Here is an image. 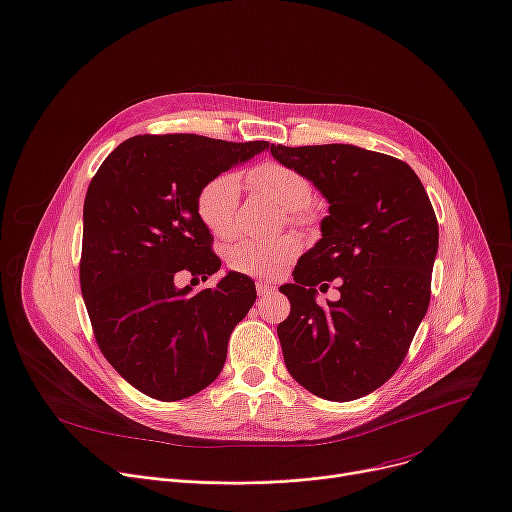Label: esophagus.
Instances as JSON below:
<instances>
[{"mask_svg": "<svg viewBox=\"0 0 512 512\" xmlns=\"http://www.w3.org/2000/svg\"><path fill=\"white\" fill-rule=\"evenodd\" d=\"M255 286H257V294H259V298L269 296L271 292L276 290V286H274V284H271V282H265V280H259Z\"/></svg>", "mask_w": 512, "mask_h": 512, "instance_id": "esophagus-1", "label": "esophagus"}]
</instances>
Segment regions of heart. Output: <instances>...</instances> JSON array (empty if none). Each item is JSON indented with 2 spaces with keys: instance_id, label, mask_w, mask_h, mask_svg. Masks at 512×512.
I'll use <instances>...</instances> for the list:
<instances>
[{
  "instance_id": "1",
  "label": "heart",
  "mask_w": 512,
  "mask_h": 512,
  "mask_svg": "<svg viewBox=\"0 0 512 512\" xmlns=\"http://www.w3.org/2000/svg\"><path fill=\"white\" fill-rule=\"evenodd\" d=\"M247 185L288 210L292 222L304 224L311 220L306 212V203L313 197V183L306 179L300 170L267 160L257 164L247 173ZM238 183L234 175H218L203 185L197 195V214L206 228L218 238H232L238 230ZM300 238L294 234H284L271 241H247L236 243L228 249L226 261L232 271L255 278H274L300 253Z\"/></svg>"
}]
</instances>
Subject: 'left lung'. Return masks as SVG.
Instances as JSON below:
<instances>
[{
	"label": "left lung",
	"instance_id": "obj_1",
	"mask_svg": "<svg viewBox=\"0 0 512 512\" xmlns=\"http://www.w3.org/2000/svg\"><path fill=\"white\" fill-rule=\"evenodd\" d=\"M329 201L323 238L284 284L278 325L288 372L306 391L352 401L387 383L428 311L438 222L428 193L399 158L350 144L271 146ZM337 279L339 301L319 305Z\"/></svg>",
	"mask_w": 512,
	"mask_h": 512
}]
</instances>
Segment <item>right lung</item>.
<instances>
[{
    "label": "right lung",
    "mask_w": 512,
    "mask_h": 512,
    "mask_svg": "<svg viewBox=\"0 0 512 512\" xmlns=\"http://www.w3.org/2000/svg\"><path fill=\"white\" fill-rule=\"evenodd\" d=\"M267 142L195 133L133 135L96 170L84 201L80 286L96 344L138 391L179 401L216 381L228 337L253 306L249 276L228 271L191 294L175 276L216 274L222 261L197 195Z\"/></svg>",
    "instance_id": "add662e5"
}]
</instances>
